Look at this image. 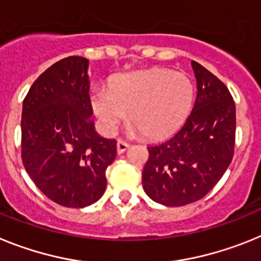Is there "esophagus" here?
Returning a JSON list of instances; mask_svg holds the SVG:
<instances>
[{"label":"esophagus","instance_id":"esophagus-1","mask_svg":"<svg viewBox=\"0 0 261 261\" xmlns=\"http://www.w3.org/2000/svg\"><path fill=\"white\" fill-rule=\"evenodd\" d=\"M128 147H130V144L126 143L124 140L118 139V142H117V152L119 153V155H121V153H123L124 151H126V149L128 148Z\"/></svg>","mask_w":261,"mask_h":261}]
</instances>
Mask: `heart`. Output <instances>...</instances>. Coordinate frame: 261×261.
Segmentation results:
<instances>
[{
  "mask_svg": "<svg viewBox=\"0 0 261 261\" xmlns=\"http://www.w3.org/2000/svg\"><path fill=\"white\" fill-rule=\"evenodd\" d=\"M194 97L187 74L167 68H147L123 74L110 89L93 92V112L103 133L114 134L130 112L131 133L162 138L177 130L189 114Z\"/></svg>",
  "mask_w": 261,
  "mask_h": 261,
  "instance_id": "obj_1",
  "label": "heart"
}]
</instances>
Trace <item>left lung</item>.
I'll return each mask as SVG.
<instances>
[{
    "label": "left lung",
    "instance_id": "8db88e82",
    "mask_svg": "<svg viewBox=\"0 0 261 261\" xmlns=\"http://www.w3.org/2000/svg\"><path fill=\"white\" fill-rule=\"evenodd\" d=\"M197 97L187 122L155 146L142 173L147 196L164 206H184L209 193L228 168L235 146V103L226 85L192 62Z\"/></svg>",
    "mask_w": 261,
    "mask_h": 261
}]
</instances>
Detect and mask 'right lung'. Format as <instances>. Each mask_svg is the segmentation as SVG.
I'll list each match as a JSON object with an SVG mask.
<instances>
[{
  "label": "right lung",
  "instance_id": "right-lung-1",
  "mask_svg": "<svg viewBox=\"0 0 261 261\" xmlns=\"http://www.w3.org/2000/svg\"><path fill=\"white\" fill-rule=\"evenodd\" d=\"M88 68L81 56L52 64L31 85L21 121L26 172L54 202L76 209L102 197L117 155L115 139L94 128Z\"/></svg>",
  "mask_w": 261,
  "mask_h": 261
}]
</instances>
